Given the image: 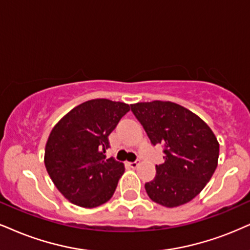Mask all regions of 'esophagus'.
I'll return each mask as SVG.
<instances>
[{
	"label": "esophagus",
	"instance_id": "esophagus-1",
	"mask_svg": "<svg viewBox=\"0 0 250 250\" xmlns=\"http://www.w3.org/2000/svg\"><path fill=\"white\" fill-rule=\"evenodd\" d=\"M127 165L130 166L131 168H137L138 165H139V162L138 161H133V162H127Z\"/></svg>",
	"mask_w": 250,
	"mask_h": 250
}]
</instances>
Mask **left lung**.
Instances as JSON below:
<instances>
[{"mask_svg": "<svg viewBox=\"0 0 250 250\" xmlns=\"http://www.w3.org/2000/svg\"><path fill=\"white\" fill-rule=\"evenodd\" d=\"M131 111L150 144L162 145L165 154L154 180L145 184L147 195L166 208L190 202L217 168L219 144L213 132L198 116L171 102L132 104Z\"/></svg>", "mask_w": 250, "mask_h": 250, "instance_id": "obj_1", "label": "left lung"}]
</instances>
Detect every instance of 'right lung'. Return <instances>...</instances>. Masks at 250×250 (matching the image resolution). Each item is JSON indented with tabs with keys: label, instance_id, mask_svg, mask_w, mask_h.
<instances>
[{
	"label": "right lung",
	"instance_id": "1",
	"mask_svg": "<svg viewBox=\"0 0 250 250\" xmlns=\"http://www.w3.org/2000/svg\"><path fill=\"white\" fill-rule=\"evenodd\" d=\"M130 111L128 104L91 100L69 111L54 126L45 148V167L67 199L82 208L106 203L124 174V165L106 159L109 137Z\"/></svg>",
	"mask_w": 250,
	"mask_h": 250
}]
</instances>
